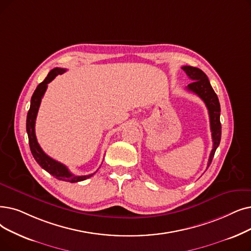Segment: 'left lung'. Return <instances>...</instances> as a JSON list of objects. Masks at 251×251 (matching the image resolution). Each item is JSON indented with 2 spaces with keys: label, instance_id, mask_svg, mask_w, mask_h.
I'll use <instances>...</instances> for the list:
<instances>
[{
  "label": "left lung",
  "instance_id": "8db88e82",
  "mask_svg": "<svg viewBox=\"0 0 251 251\" xmlns=\"http://www.w3.org/2000/svg\"><path fill=\"white\" fill-rule=\"evenodd\" d=\"M181 69L189 75V78L194 81L188 85L187 89L195 94H197L204 101L207 110H208L211 135H212V141H213V148L210 152L208 163H207V168H208L209 165L211 164L214 152L221 143V137H222V124L220 120L221 104H220L219 99H217V95L212 89L210 82L208 78H207L205 73H203L200 69L190 67V65H184V67H182Z\"/></svg>",
  "mask_w": 251,
  "mask_h": 251
}]
</instances>
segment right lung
<instances>
[{
  "mask_svg": "<svg viewBox=\"0 0 251 251\" xmlns=\"http://www.w3.org/2000/svg\"><path fill=\"white\" fill-rule=\"evenodd\" d=\"M65 69H60V68H55L49 72L47 75L46 79L40 83L38 87L36 88L34 94L31 96L30 100V106H29V111L27 113L26 117V132L28 136V144L30 148V151L32 156H34L35 160L37 161L38 164L43 168L45 169L48 173H50L51 176H53L55 178L63 181H69V182H78L85 180L87 178L91 177L93 174H88V176H74L72 172L68 169V167L61 164L60 162L55 161L54 159L50 158L48 155H46L44 151H43L38 144V140L36 137V132H35V124H36V118L38 115L39 107L41 104V100L43 95L45 94L48 83H50L54 78L56 77L57 75L63 74Z\"/></svg>",
  "mask_w": 251,
  "mask_h": 251,
  "instance_id": "add662e5",
  "label": "right lung"
}]
</instances>
